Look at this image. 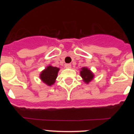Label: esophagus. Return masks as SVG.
<instances>
[{
    "label": "esophagus",
    "instance_id": "esophagus-1",
    "mask_svg": "<svg viewBox=\"0 0 134 134\" xmlns=\"http://www.w3.org/2000/svg\"><path fill=\"white\" fill-rule=\"evenodd\" d=\"M65 68H71V64H65Z\"/></svg>",
    "mask_w": 134,
    "mask_h": 134
}]
</instances>
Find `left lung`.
<instances>
[{
    "label": "left lung",
    "mask_w": 134,
    "mask_h": 134,
    "mask_svg": "<svg viewBox=\"0 0 134 134\" xmlns=\"http://www.w3.org/2000/svg\"><path fill=\"white\" fill-rule=\"evenodd\" d=\"M80 75H81L82 78L83 79L84 81L86 83H88L94 77V75L91 72V70L85 67L82 68V70L80 71Z\"/></svg>",
    "instance_id": "8db88e82"
}]
</instances>
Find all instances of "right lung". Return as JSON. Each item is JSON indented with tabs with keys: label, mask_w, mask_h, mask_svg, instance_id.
<instances>
[{
	"label": "right lung",
	"mask_w": 134,
	"mask_h": 134,
	"mask_svg": "<svg viewBox=\"0 0 134 134\" xmlns=\"http://www.w3.org/2000/svg\"><path fill=\"white\" fill-rule=\"evenodd\" d=\"M58 71V68L53 67L52 66H48L46 69L41 72L40 74V79L46 85L51 86L55 82V80L57 78Z\"/></svg>",
	"instance_id": "right-lung-1"
}]
</instances>
